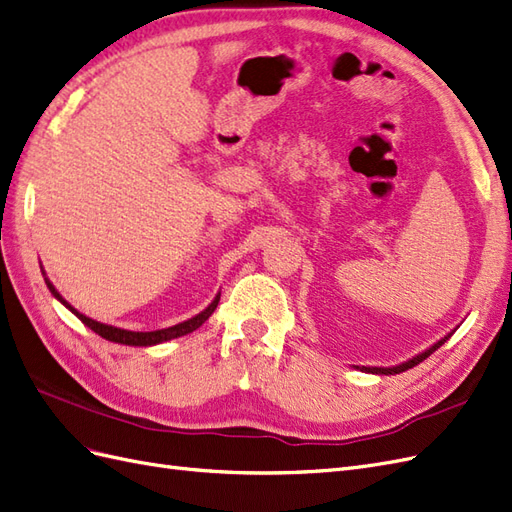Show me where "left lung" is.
Here are the masks:
<instances>
[{
	"label": "left lung",
	"instance_id": "1",
	"mask_svg": "<svg viewBox=\"0 0 512 512\" xmlns=\"http://www.w3.org/2000/svg\"><path fill=\"white\" fill-rule=\"evenodd\" d=\"M448 337H444V339H440L438 344H433L429 350H425L423 354H418V356H414L412 361H408V363H401V365H397V367H391V369H384V367H363V371H371V374H384V376H389V374H401V371H406V369H410V367H414V365H418V363H423L429 354H433L436 352L444 342H446Z\"/></svg>",
	"mask_w": 512,
	"mask_h": 512
}]
</instances>
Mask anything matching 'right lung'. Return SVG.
Masks as SVG:
<instances>
[{
  "label": "right lung",
  "mask_w": 512,
  "mask_h": 512,
  "mask_svg": "<svg viewBox=\"0 0 512 512\" xmlns=\"http://www.w3.org/2000/svg\"><path fill=\"white\" fill-rule=\"evenodd\" d=\"M44 282H46V286H49V290L55 294V297H57L61 303H64V305L70 309V312H72L76 318H79L83 324H87V327H89L91 331L98 333V335L104 337V339H108V342L126 344V346H153V344L168 342V339L188 335V333L196 331V329L200 327V324H203V322L215 312V307H218V303H220V297H215V301L205 309V312H200L198 316H194V318H190V320H185V322H181V324H175V327L160 329V331H147V333H143V331H126V329L111 327V324L96 322V320H91V318L83 316L81 312H76V309H74L72 305H68L64 299H61V294L55 290V286H53L49 280H44Z\"/></svg>",
  "instance_id": "add662e5"
}]
</instances>
